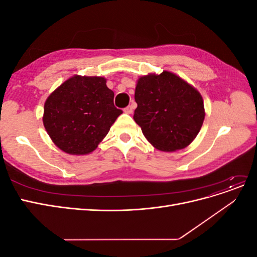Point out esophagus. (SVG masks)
<instances>
[{"label": "esophagus", "mask_w": 257, "mask_h": 257, "mask_svg": "<svg viewBox=\"0 0 257 257\" xmlns=\"http://www.w3.org/2000/svg\"><path fill=\"white\" fill-rule=\"evenodd\" d=\"M133 110H134V106L133 105H130V106H127V107H125L123 109V111L125 112V113H127V114H131L132 112H133Z\"/></svg>", "instance_id": "esophagus-1"}]
</instances>
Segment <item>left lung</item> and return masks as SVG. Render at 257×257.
I'll return each mask as SVG.
<instances>
[{
	"label": "left lung",
	"instance_id": "obj_1",
	"mask_svg": "<svg viewBox=\"0 0 257 257\" xmlns=\"http://www.w3.org/2000/svg\"><path fill=\"white\" fill-rule=\"evenodd\" d=\"M135 100L134 120L160 151L184 149L203 125L206 113L200 93L172 72L139 77Z\"/></svg>",
	"mask_w": 257,
	"mask_h": 257
}]
</instances>
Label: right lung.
Instances as JSON below:
<instances>
[{"label": "right lung", "instance_id": "right-lung-1", "mask_svg": "<svg viewBox=\"0 0 257 257\" xmlns=\"http://www.w3.org/2000/svg\"><path fill=\"white\" fill-rule=\"evenodd\" d=\"M106 78L75 75L47 97L43 123L53 144L72 155L94 151L122 110Z\"/></svg>", "mask_w": 257, "mask_h": 257}]
</instances>
